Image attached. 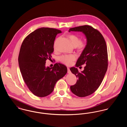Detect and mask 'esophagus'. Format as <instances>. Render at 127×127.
Returning a JSON list of instances; mask_svg holds the SVG:
<instances>
[{"mask_svg":"<svg viewBox=\"0 0 127 127\" xmlns=\"http://www.w3.org/2000/svg\"><path fill=\"white\" fill-rule=\"evenodd\" d=\"M67 73H70L71 71H70V69H69L68 67H67Z\"/></svg>","mask_w":127,"mask_h":127,"instance_id":"esophagus-1","label":"esophagus"}]
</instances>
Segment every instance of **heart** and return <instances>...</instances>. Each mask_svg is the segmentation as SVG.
Here are the masks:
<instances>
[{"label": "heart", "mask_w": 127, "mask_h": 127, "mask_svg": "<svg viewBox=\"0 0 127 127\" xmlns=\"http://www.w3.org/2000/svg\"><path fill=\"white\" fill-rule=\"evenodd\" d=\"M69 37L72 44L74 47H76L79 51L82 52L86 48L87 46L86 41L81 40V39L79 36L75 35H71L69 36ZM76 59L77 56L75 55H64L60 57V61L67 66H70Z\"/></svg>", "instance_id": "b5f03b06"}]
</instances>
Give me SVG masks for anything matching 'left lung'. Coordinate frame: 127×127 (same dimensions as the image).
I'll list each match as a JSON object with an SVG mask.
<instances>
[{"mask_svg":"<svg viewBox=\"0 0 127 127\" xmlns=\"http://www.w3.org/2000/svg\"><path fill=\"white\" fill-rule=\"evenodd\" d=\"M82 32L86 36L87 46L79 57L76 66L85 64L84 69L79 72L77 68H70L78 79L76 84L71 86L73 94L79 97L89 96L101 84L108 66L107 47L101 33L89 25L70 28L69 32Z\"/></svg>","mask_w":127,"mask_h":127,"instance_id":"obj_1","label":"left lung"}]
</instances>
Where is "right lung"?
Returning a JSON list of instances; mask_svg holds the SVG:
<instances>
[{
  "label": "right lung",
  "instance_id": "right-lung-1",
  "mask_svg": "<svg viewBox=\"0 0 127 127\" xmlns=\"http://www.w3.org/2000/svg\"><path fill=\"white\" fill-rule=\"evenodd\" d=\"M59 30L41 28L31 32L22 43L18 64L21 73L30 91L37 97H46L52 92L55 85L67 73L65 65L60 63L46 67L51 59L54 42Z\"/></svg>",
  "mask_w": 127,
  "mask_h": 127
}]
</instances>
